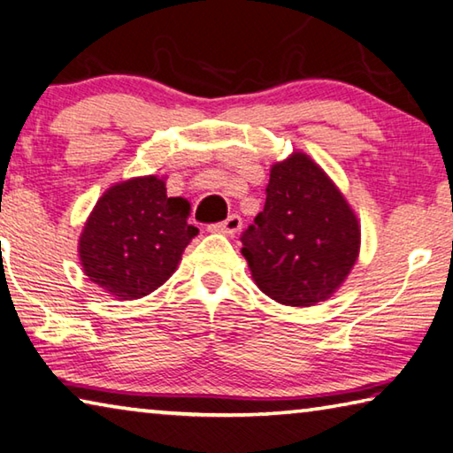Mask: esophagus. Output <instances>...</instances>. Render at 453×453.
<instances>
[{
    "mask_svg": "<svg viewBox=\"0 0 453 453\" xmlns=\"http://www.w3.org/2000/svg\"><path fill=\"white\" fill-rule=\"evenodd\" d=\"M241 226H242V219L239 217V214H231V217H228L226 220L217 222V225H211V226H209V231H212V233H222V234L233 236V234H236V233L241 231Z\"/></svg>",
    "mask_w": 453,
    "mask_h": 453,
    "instance_id": "esophagus-1",
    "label": "esophagus"
}]
</instances>
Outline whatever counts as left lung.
<instances>
[{"label": "left lung", "instance_id": "obj_1", "mask_svg": "<svg viewBox=\"0 0 453 453\" xmlns=\"http://www.w3.org/2000/svg\"><path fill=\"white\" fill-rule=\"evenodd\" d=\"M265 209L241 234L255 283L283 305L327 299L359 253L357 217L307 154L271 168Z\"/></svg>", "mask_w": 453, "mask_h": 453}]
</instances>
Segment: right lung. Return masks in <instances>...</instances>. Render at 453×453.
<instances>
[{
  "label": "right lung",
  "mask_w": 453,
  "mask_h": 453,
  "mask_svg": "<svg viewBox=\"0 0 453 453\" xmlns=\"http://www.w3.org/2000/svg\"><path fill=\"white\" fill-rule=\"evenodd\" d=\"M188 211L184 198L166 196L165 180L157 176L116 184L98 200L80 236L84 273L122 299L152 293L198 234L187 222Z\"/></svg>",
  "instance_id": "1"
}]
</instances>
